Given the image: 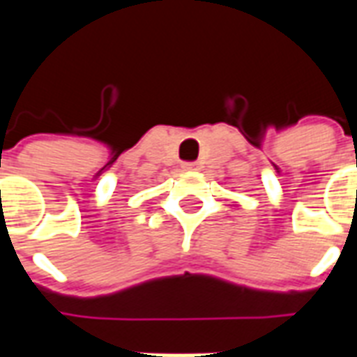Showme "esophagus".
I'll return each instance as SVG.
<instances>
[{
  "label": "esophagus",
  "instance_id": "obj_1",
  "mask_svg": "<svg viewBox=\"0 0 357 357\" xmlns=\"http://www.w3.org/2000/svg\"><path fill=\"white\" fill-rule=\"evenodd\" d=\"M183 170H187V172L199 170V164H197V162H185V164H183Z\"/></svg>",
  "mask_w": 357,
  "mask_h": 357
}]
</instances>
